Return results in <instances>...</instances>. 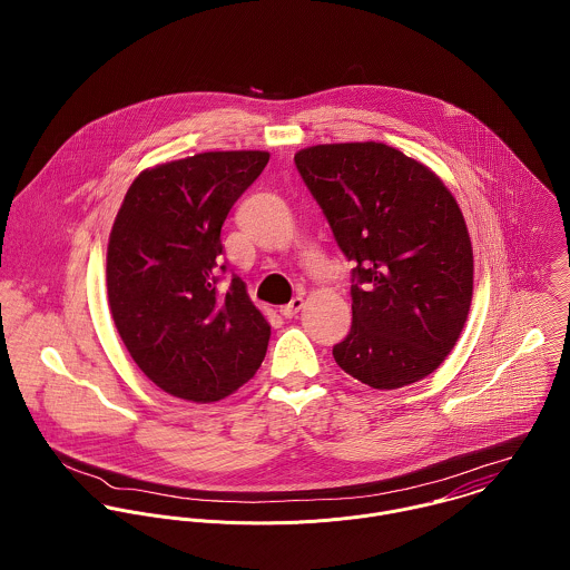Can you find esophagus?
<instances>
[{
  "instance_id": "34e87169",
  "label": "esophagus",
  "mask_w": 570,
  "mask_h": 570,
  "mask_svg": "<svg viewBox=\"0 0 570 570\" xmlns=\"http://www.w3.org/2000/svg\"><path fill=\"white\" fill-rule=\"evenodd\" d=\"M301 309H303V296H294L287 305L281 307V314H283L285 318H294Z\"/></svg>"
}]
</instances>
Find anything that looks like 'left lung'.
Instances as JSON below:
<instances>
[{"label":"left lung","instance_id":"1","mask_svg":"<svg viewBox=\"0 0 570 570\" xmlns=\"http://www.w3.org/2000/svg\"><path fill=\"white\" fill-rule=\"evenodd\" d=\"M296 168L351 269L353 325L337 366L380 391L430 375L470 314L474 256L452 193L382 142L318 145Z\"/></svg>","mask_w":570,"mask_h":570}]
</instances>
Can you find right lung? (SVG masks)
<instances>
[{"instance_id":"obj_1","label":"right lung","mask_w":570,"mask_h":570,"mask_svg":"<svg viewBox=\"0 0 570 570\" xmlns=\"http://www.w3.org/2000/svg\"><path fill=\"white\" fill-rule=\"evenodd\" d=\"M265 151H210L136 177L107 247L116 328L173 397L219 402L258 371L269 325L222 258V226L263 173Z\"/></svg>"}]
</instances>
